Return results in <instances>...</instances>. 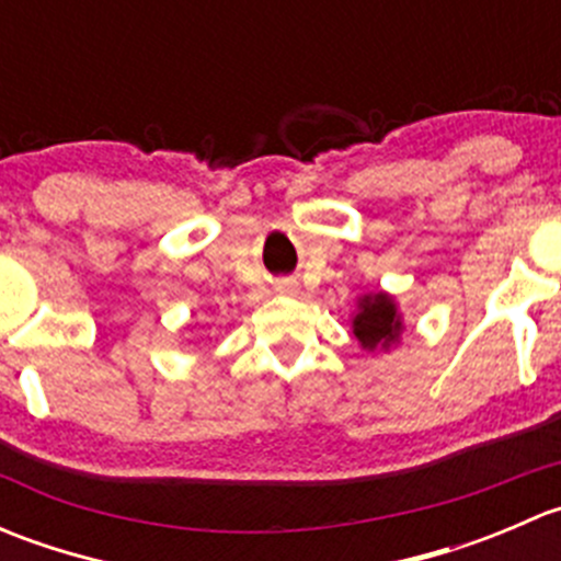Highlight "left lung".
Returning <instances> with one entry per match:
<instances>
[{
  "instance_id": "1",
  "label": "left lung",
  "mask_w": 561,
  "mask_h": 561,
  "mask_svg": "<svg viewBox=\"0 0 561 561\" xmlns=\"http://www.w3.org/2000/svg\"><path fill=\"white\" fill-rule=\"evenodd\" d=\"M401 314L396 309L393 296L388 293H369L358 301V312L353 317V333L360 347L375 353V350H388L390 344L399 342Z\"/></svg>"
}]
</instances>
